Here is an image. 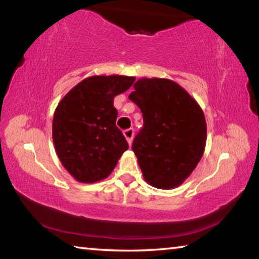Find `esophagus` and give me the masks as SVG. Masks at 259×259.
<instances>
[{"label":"esophagus","mask_w":259,"mask_h":259,"mask_svg":"<svg viewBox=\"0 0 259 259\" xmlns=\"http://www.w3.org/2000/svg\"><path fill=\"white\" fill-rule=\"evenodd\" d=\"M134 134H135V131H134L133 128H129V129H126V130L123 131V135H124V137L126 139V142L129 143V145H131V143H133Z\"/></svg>","instance_id":"34e87169"}]
</instances>
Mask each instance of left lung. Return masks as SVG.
Returning <instances> with one entry per match:
<instances>
[{"instance_id": "1", "label": "left lung", "mask_w": 259, "mask_h": 259, "mask_svg": "<svg viewBox=\"0 0 259 259\" xmlns=\"http://www.w3.org/2000/svg\"><path fill=\"white\" fill-rule=\"evenodd\" d=\"M129 99L140 108L144 125L134 139L144 179L171 190L190 176L203 155L207 124L199 104L168 78H139Z\"/></svg>"}]
</instances>
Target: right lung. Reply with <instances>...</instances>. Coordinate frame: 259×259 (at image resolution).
Returning <instances> with one entry per match:
<instances>
[{
    "instance_id": "1",
    "label": "right lung",
    "mask_w": 259,
    "mask_h": 259,
    "mask_svg": "<svg viewBox=\"0 0 259 259\" xmlns=\"http://www.w3.org/2000/svg\"><path fill=\"white\" fill-rule=\"evenodd\" d=\"M136 78L124 75L90 76L60 100L52 121V139L65 169L81 183L108 177L128 143L115 122L114 97Z\"/></svg>"
}]
</instances>
